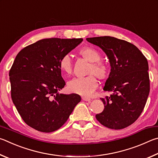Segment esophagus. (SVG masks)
<instances>
[{
  "label": "esophagus",
  "instance_id": "esophagus-1",
  "mask_svg": "<svg viewBox=\"0 0 158 158\" xmlns=\"http://www.w3.org/2000/svg\"><path fill=\"white\" fill-rule=\"evenodd\" d=\"M82 99L83 101H91V98H88V97H85V96H82Z\"/></svg>",
  "mask_w": 158,
  "mask_h": 158
}]
</instances>
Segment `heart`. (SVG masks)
<instances>
[{
    "mask_svg": "<svg viewBox=\"0 0 158 158\" xmlns=\"http://www.w3.org/2000/svg\"><path fill=\"white\" fill-rule=\"evenodd\" d=\"M80 55L91 62L88 70V76L74 77L68 82L67 88L71 93L81 96H89L98 86V81L95 75L98 78L104 79L107 76L108 69L103 63L100 62L101 55L95 49L89 47L82 48ZM59 68L64 74H70L73 69L72 60L70 55L65 54L59 61Z\"/></svg>",
    "mask_w": 158,
    "mask_h": 158,
    "instance_id": "obj_1",
    "label": "heart"
}]
</instances>
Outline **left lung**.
I'll list each match as a JSON object with an SVG mask.
<instances>
[{"mask_svg": "<svg viewBox=\"0 0 158 158\" xmlns=\"http://www.w3.org/2000/svg\"><path fill=\"white\" fill-rule=\"evenodd\" d=\"M86 40L103 50L111 67L103 90L112 94L101 98L105 108L96 115V119L107 128H125L139 118L147 101L148 61L136 46L125 40L110 36Z\"/></svg>", "mask_w": 158, "mask_h": 158, "instance_id": "obj_1", "label": "left lung"}]
</instances>
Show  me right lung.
<instances>
[{
	"instance_id": "obj_1",
	"label": "right lung",
	"mask_w": 158,
	"mask_h": 158,
	"mask_svg": "<svg viewBox=\"0 0 158 158\" xmlns=\"http://www.w3.org/2000/svg\"><path fill=\"white\" fill-rule=\"evenodd\" d=\"M78 39H44L16 55L9 73L11 96L19 114L32 128L51 132L62 127L81 101L76 94H63L59 61L82 41Z\"/></svg>"
}]
</instances>
